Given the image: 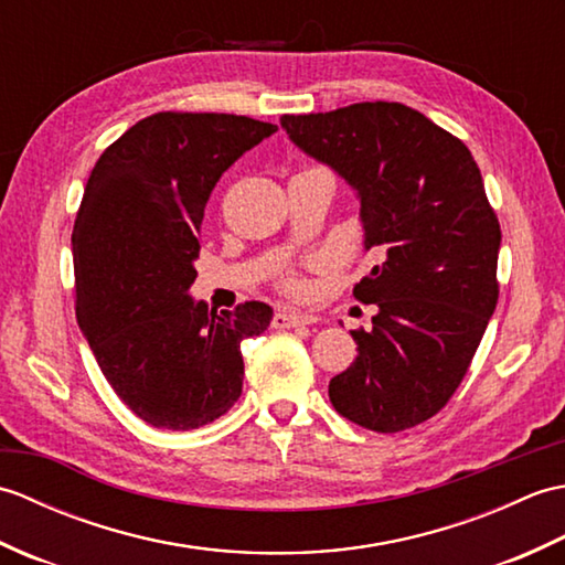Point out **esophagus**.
Here are the masks:
<instances>
[{
  "instance_id": "obj_1",
  "label": "esophagus",
  "mask_w": 565,
  "mask_h": 565,
  "mask_svg": "<svg viewBox=\"0 0 565 565\" xmlns=\"http://www.w3.org/2000/svg\"><path fill=\"white\" fill-rule=\"evenodd\" d=\"M313 322H318L316 316H310V313H296V310H279V313H276V316L271 318V326L279 328V330H284V328L313 326Z\"/></svg>"
}]
</instances>
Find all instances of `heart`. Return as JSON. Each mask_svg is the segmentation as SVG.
Here are the masks:
<instances>
[{
    "instance_id": "heart-1",
    "label": "heart",
    "mask_w": 565,
    "mask_h": 565,
    "mask_svg": "<svg viewBox=\"0 0 565 565\" xmlns=\"http://www.w3.org/2000/svg\"><path fill=\"white\" fill-rule=\"evenodd\" d=\"M281 284H284V289H289V291H298V289H301V284H298V281L294 279V276H284Z\"/></svg>"
}]
</instances>
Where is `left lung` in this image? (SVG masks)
I'll use <instances>...</instances> for the list:
<instances>
[{"label":"left lung","mask_w":565,"mask_h":565,"mask_svg":"<svg viewBox=\"0 0 565 565\" xmlns=\"http://www.w3.org/2000/svg\"><path fill=\"white\" fill-rule=\"evenodd\" d=\"M281 126L356 189L364 247L379 257L352 291L376 316L352 330L356 356L330 401L366 429H411L449 403L498 303L500 223L481 170L459 138L398 102L286 114Z\"/></svg>","instance_id":"obj_1"}]
</instances>
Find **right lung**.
Returning a JSON list of instances; mask_svg holds the SVG:
<instances>
[{
  "instance_id": "1",
  "label": "right lung",
  "mask_w": 565,
  "mask_h": 565,
  "mask_svg": "<svg viewBox=\"0 0 565 565\" xmlns=\"http://www.w3.org/2000/svg\"><path fill=\"white\" fill-rule=\"evenodd\" d=\"M271 134L249 116L160 111L111 142L84 186L72 231L77 322L118 398L158 429L231 411L239 344L269 328L267 303L215 313L189 289L215 182Z\"/></svg>"
}]
</instances>
